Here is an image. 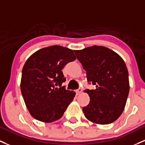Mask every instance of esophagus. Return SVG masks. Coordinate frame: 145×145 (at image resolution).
<instances>
[{"label": "esophagus", "instance_id": "obj_1", "mask_svg": "<svg viewBox=\"0 0 145 145\" xmlns=\"http://www.w3.org/2000/svg\"><path fill=\"white\" fill-rule=\"evenodd\" d=\"M82 92H83V89H82V88H78V89L76 90V94H80Z\"/></svg>", "mask_w": 145, "mask_h": 145}]
</instances>
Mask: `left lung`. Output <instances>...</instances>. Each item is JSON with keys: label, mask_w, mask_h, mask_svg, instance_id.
I'll return each mask as SVG.
<instances>
[{"label": "left lung", "mask_w": 145, "mask_h": 145, "mask_svg": "<svg viewBox=\"0 0 145 145\" xmlns=\"http://www.w3.org/2000/svg\"><path fill=\"white\" fill-rule=\"evenodd\" d=\"M86 71L87 80L95 85L85 89L89 104L83 108L85 117L99 124H108L124 110L129 92V72L124 61L117 53L102 46L74 51Z\"/></svg>", "instance_id": "1"}]
</instances>
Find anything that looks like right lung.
I'll use <instances>...</instances> for the list:
<instances>
[{"mask_svg":"<svg viewBox=\"0 0 145 145\" xmlns=\"http://www.w3.org/2000/svg\"><path fill=\"white\" fill-rule=\"evenodd\" d=\"M75 60L72 50L56 45L36 51L25 62L21 91L27 108L35 119L48 123L63 115L76 93L62 86L66 81L62 69Z\"/></svg>","mask_w":145,"mask_h":145,"instance_id":"1","label":"right lung"}]
</instances>
